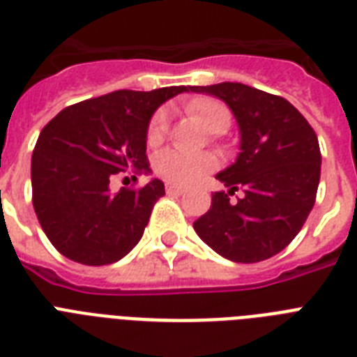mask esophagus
<instances>
[{"instance_id":"esophagus-1","label":"esophagus","mask_w":357,"mask_h":357,"mask_svg":"<svg viewBox=\"0 0 357 357\" xmlns=\"http://www.w3.org/2000/svg\"><path fill=\"white\" fill-rule=\"evenodd\" d=\"M167 192H168V195H183L185 189H183V187H178V185L167 183Z\"/></svg>"}]
</instances>
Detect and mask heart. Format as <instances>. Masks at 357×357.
Masks as SVG:
<instances>
[{"label": "heart", "instance_id": "obj_1", "mask_svg": "<svg viewBox=\"0 0 357 357\" xmlns=\"http://www.w3.org/2000/svg\"><path fill=\"white\" fill-rule=\"evenodd\" d=\"M189 111L200 120L202 126L211 133L226 131L231 120L228 107L215 98H196L189 103ZM168 111L159 109L148 128V142L157 144L167 135ZM217 161L209 153H192V151L179 150V148H167L159 151L153 161V170L159 178L172 185H189L196 179L204 178L211 172Z\"/></svg>", "mask_w": 357, "mask_h": 357}]
</instances>
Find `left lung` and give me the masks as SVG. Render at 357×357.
Masks as SVG:
<instances>
[{
	"label": "left lung",
	"instance_id": "left-lung-1",
	"mask_svg": "<svg viewBox=\"0 0 357 357\" xmlns=\"http://www.w3.org/2000/svg\"><path fill=\"white\" fill-rule=\"evenodd\" d=\"M222 100L241 135L235 162L217 174L211 207L192 226L217 254L235 263H257L282 252L315 206L321 179V148L307 120L285 98L243 83L192 86ZM245 196L229 204L228 194Z\"/></svg>",
	"mask_w": 357,
	"mask_h": 357
}]
</instances>
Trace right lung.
Masks as SVG:
<instances>
[{
	"instance_id": "right-lung-1",
	"label": "right lung",
	"mask_w": 357,
	"mask_h": 357,
	"mask_svg": "<svg viewBox=\"0 0 357 357\" xmlns=\"http://www.w3.org/2000/svg\"><path fill=\"white\" fill-rule=\"evenodd\" d=\"M190 89L111 92L63 109L42 129L31 157L33 207L64 257L111 265L137 246L165 185L153 178L142 189L113 195L109 179L126 170L151 172L146 162L151 114Z\"/></svg>"
}]
</instances>
